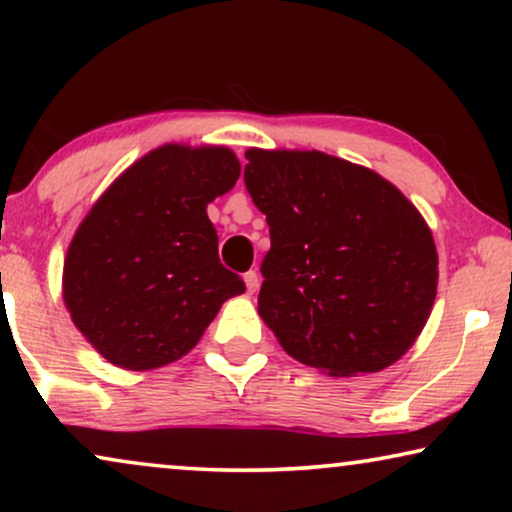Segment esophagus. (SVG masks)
I'll use <instances>...</instances> for the list:
<instances>
[{
	"label": "esophagus",
	"instance_id": "34e87169",
	"mask_svg": "<svg viewBox=\"0 0 512 512\" xmlns=\"http://www.w3.org/2000/svg\"><path fill=\"white\" fill-rule=\"evenodd\" d=\"M244 284H247V291L249 293H256L258 286H261V277H258L256 270H249L247 275H244Z\"/></svg>",
	"mask_w": 512,
	"mask_h": 512
}]
</instances>
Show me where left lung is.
<instances>
[{
	"label": "left lung",
	"instance_id": "1",
	"mask_svg": "<svg viewBox=\"0 0 512 512\" xmlns=\"http://www.w3.org/2000/svg\"><path fill=\"white\" fill-rule=\"evenodd\" d=\"M270 226L258 314L279 345L328 375L377 373L415 345L438 286L417 207L368 167L321 151L244 153Z\"/></svg>",
	"mask_w": 512,
	"mask_h": 512
}]
</instances>
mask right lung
Listing matches in <instances>:
<instances>
[{"mask_svg": "<svg viewBox=\"0 0 512 512\" xmlns=\"http://www.w3.org/2000/svg\"><path fill=\"white\" fill-rule=\"evenodd\" d=\"M240 177L226 146L165 144L95 202L67 249L62 296L109 363L151 370L181 359L244 282L219 261L207 205Z\"/></svg>", "mask_w": 512, "mask_h": 512, "instance_id": "obj_1", "label": "right lung"}]
</instances>
